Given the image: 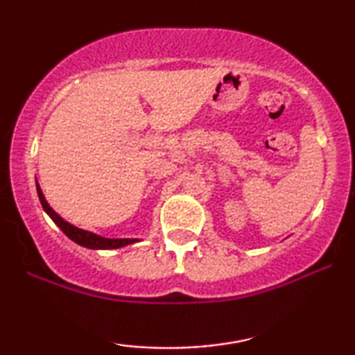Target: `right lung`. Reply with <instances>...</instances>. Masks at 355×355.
<instances>
[{"instance_id": "right-lung-1", "label": "right lung", "mask_w": 355, "mask_h": 355, "mask_svg": "<svg viewBox=\"0 0 355 355\" xmlns=\"http://www.w3.org/2000/svg\"><path fill=\"white\" fill-rule=\"evenodd\" d=\"M37 193H38V198H40L43 210L46 211V215L50 216L51 220L55 221V225L60 227V230L64 232L71 241H74L76 244L87 247V249H94V250H111V249H121V247L139 242V239H129V237H125V239H111V237H103V236L95 234V232L80 230V227L71 225L69 221H66L64 218H61L55 210H53L50 203L46 202L45 196H43L38 182H37Z\"/></svg>"}]
</instances>
